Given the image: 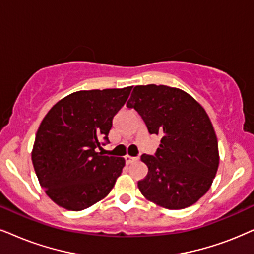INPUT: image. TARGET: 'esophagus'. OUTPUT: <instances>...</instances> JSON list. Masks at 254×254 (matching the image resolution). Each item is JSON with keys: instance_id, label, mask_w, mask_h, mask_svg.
Instances as JSON below:
<instances>
[{"instance_id": "esophagus-1", "label": "esophagus", "mask_w": 254, "mask_h": 254, "mask_svg": "<svg viewBox=\"0 0 254 254\" xmlns=\"http://www.w3.org/2000/svg\"><path fill=\"white\" fill-rule=\"evenodd\" d=\"M138 158L137 157H131V156H125V162H127V164H130V163H132V162H136Z\"/></svg>"}]
</instances>
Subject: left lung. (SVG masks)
Instances as JSON below:
<instances>
[{"instance_id":"obj_1","label":"left lung","mask_w":254,"mask_h":254,"mask_svg":"<svg viewBox=\"0 0 254 254\" xmlns=\"http://www.w3.org/2000/svg\"><path fill=\"white\" fill-rule=\"evenodd\" d=\"M145 122L151 134H160L153 156L140 159L149 172L138 182L147 200L169 210L193 205L208 191L219 165L214 129L206 111L181 89L137 85L127 103Z\"/></svg>"}]
</instances>
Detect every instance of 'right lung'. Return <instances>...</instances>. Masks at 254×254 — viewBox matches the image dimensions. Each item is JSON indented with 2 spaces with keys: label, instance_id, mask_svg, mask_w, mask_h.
Listing matches in <instances>:
<instances>
[{
  "label": "right lung",
  "instance_id": "right-lung-1",
  "mask_svg": "<svg viewBox=\"0 0 254 254\" xmlns=\"http://www.w3.org/2000/svg\"><path fill=\"white\" fill-rule=\"evenodd\" d=\"M132 86L82 90L61 99L38 127L31 152L35 172L59 206L81 211L110 193L125 165L122 157L102 156L112 120Z\"/></svg>",
  "mask_w": 254,
  "mask_h": 254
}]
</instances>
